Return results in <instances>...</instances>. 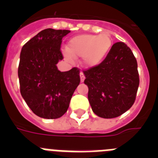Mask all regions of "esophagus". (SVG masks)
<instances>
[{
	"instance_id": "1",
	"label": "esophagus",
	"mask_w": 158,
	"mask_h": 158,
	"mask_svg": "<svg viewBox=\"0 0 158 158\" xmlns=\"http://www.w3.org/2000/svg\"><path fill=\"white\" fill-rule=\"evenodd\" d=\"M80 77H81V82H83L85 79V74L83 73V72L80 73Z\"/></svg>"
}]
</instances>
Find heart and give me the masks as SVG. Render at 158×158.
Listing matches in <instances>:
<instances>
[{"label": "heart", "instance_id": "obj_1", "mask_svg": "<svg viewBox=\"0 0 158 158\" xmlns=\"http://www.w3.org/2000/svg\"><path fill=\"white\" fill-rule=\"evenodd\" d=\"M112 47V39L108 33L100 35H80L72 38L64 52L65 59L73 62L74 58H83V63L88 67L100 65Z\"/></svg>", "mask_w": 158, "mask_h": 158}]
</instances>
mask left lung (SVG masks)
Here are the masks:
<instances>
[{"label":"left lung","instance_id":"left-lung-1","mask_svg":"<svg viewBox=\"0 0 158 158\" xmlns=\"http://www.w3.org/2000/svg\"><path fill=\"white\" fill-rule=\"evenodd\" d=\"M83 72L89 104L96 115L115 118L132 107L139 75L136 58L125 43H115L100 65Z\"/></svg>","mask_w":158,"mask_h":158}]
</instances>
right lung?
Segmentation results:
<instances>
[{
    "label": "right lung",
    "instance_id": "obj_1",
    "mask_svg": "<svg viewBox=\"0 0 158 158\" xmlns=\"http://www.w3.org/2000/svg\"><path fill=\"white\" fill-rule=\"evenodd\" d=\"M69 30L47 28L22 47L18 68L20 93L33 112L43 118H58L68 110L80 84L76 67L61 72L57 64L63 59L60 47Z\"/></svg>",
    "mask_w": 158,
    "mask_h": 158
}]
</instances>
